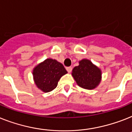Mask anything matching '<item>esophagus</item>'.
Here are the masks:
<instances>
[{"label":"esophagus","instance_id":"1","mask_svg":"<svg viewBox=\"0 0 132 132\" xmlns=\"http://www.w3.org/2000/svg\"><path fill=\"white\" fill-rule=\"evenodd\" d=\"M72 68L71 66H69V67H66V70L68 71V72H70L72 71Z\"/></svg>","mask_w":132,"mask_h":132}]
</instances>
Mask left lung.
<instances>
[{
	"instance_id": "obj_1",
	"label": "left lung",
	"mask_w": 132,
	"mask_h": 132,
	"mask_svg": "<svg viewBox=\"0 0 132 132\" xmlns=\"http://www.w3.org/2000/svg\"><path fill=\"white\" fill-rule=\"evenodd\" d=\"M72 75L79 86L87 89H94L101 79V71L88 60L79 62V65L72 70Z\"/></svg>"
}]
</instances>
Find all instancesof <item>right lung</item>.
Returning a JSON list of instances; mask_svg holds the SVG:
<instances>
[{
    "label": "right lung",
    "mask_w": 132,
    "mask_h": 132,
    "mask_svg": "<svg viewBox=\"0 0 132 132\" xmlns=\"http://www.w3.org/2000/svg\"><path fill=\"white\" fill-rule=\"evenodd\" d=\"M66 73L62 64L53 59H47L33 70L36 86L44 92L54 89L61 77Z\"/></svg>",
    "instance_id": "1"
}]
</instances>
